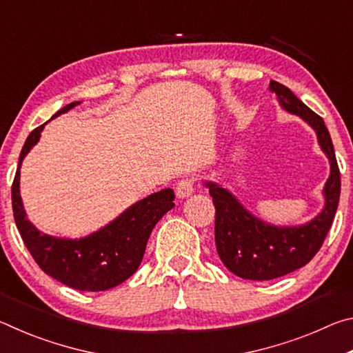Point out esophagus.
<instances>
[{"label": "esophagus", "mask_w": 353, "mask_h": 353, "mask_svg": "<svg viewBox=\"0 0 353 353\" xmlns=\"http://www.w3.org/2000/svg\"><path fill=\"white\" fill-rule=\"evenodd\" d=\"M193 183H194V181L191 177L181 179V181L176 183V194H177V198L183 199V198H188V196L193 194V191H194Z\"/></svg>", "instance_id": "obj_1"}]
</instances>
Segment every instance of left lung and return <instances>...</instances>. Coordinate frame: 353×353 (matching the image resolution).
<instances>
[{
	"mask_svg": "<svg viewBox=\"0 0 353 353\" xmlns=\"http://www.w3.org/2000/svg\"><path fill=\"white\" fill-rule=\"evenodd\" d=\"M282 109L301 117L312 128L322 152L330 162V176L322 190L324 208L301 225H274L250 213L229 190L214 182L204 185L210 191L216 218L214 241L221 261L230 272L246 280H272L305 266L321 249L336 213L341 179L333 143L324 119L277 81L270 82Z\"/></svg>",
	"mask_w": 353,
	"mask_h": 353,
	"instance_id": "1",
	"label": "left lung"
}]
</instances>
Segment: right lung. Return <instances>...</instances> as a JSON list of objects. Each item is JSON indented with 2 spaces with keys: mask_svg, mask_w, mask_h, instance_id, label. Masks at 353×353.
<instances>
[{
  "mask_svg": "<svg viewBox=\"0 0 353 353\" xmlns=\"http://www.w3.org/2000/svg\"><path fill=\"white\" fill-rule=\"evenodd\" d=\"M77 104H81L79 101L65 105L52 118L67 113ZM45 124L29 134L20 152L19 168L12 183V210L17 229L32 259L48 276L79 291L110 290L139 270L152 229L174 207V191L165 188L149 194L87 236L71 240L43 234L28 219L23 207L20 168L28 152L40 140Z\"/></svg>",
  "mask_w": 353,
  "mask_h": 353,
  "instance_id": "obj_1",
  "label": "right lung"
}]
</instances>
